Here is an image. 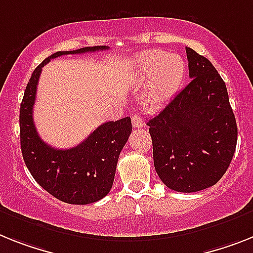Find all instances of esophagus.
I'll use <instances>...</instances> for the list:
<instances>
[{
	"instance_id": "obj_1",
	"label": "esophagus",
	"mask_w": 253,
	"mask_h": 253,
	"mask_svg": "<svg viewBox=\"0 0 253 253\" xmlns=\"http://www.w3.org/2000/svg\"><path fill=\"white\" fill-rule=\"evenodd\" d=\"M131 121H132L133 127H136V128H139V127H143L144 120L141 118V116H139V114H133L132 118H131Z\"/></svg>"
}]
</instances>
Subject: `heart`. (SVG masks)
I'll list each match as a JSON object with an SVG mask.
<instances>
[{
    "label": "heart",
    "mask_w": 253,
    "mask_h": 253,
    "mask_svg": "<svg viewBox=\"0 0 253 253\" xmlns=\"http://www.w3.org/2000/svg\"><path fill=\"white\" fill-rule=\"evenodd\" d=\"M135 82L144 84L141 100L152 110L165 107L179 91L186 74L182 56L162 50H148L135 59Z\"/></svg>",
    "instance_id": "heart-1"
}]
</instances>
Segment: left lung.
<instances>
[{"label":"left lung","instance_id":"1","mask_svg":"<svg viewBox=\"0 0 253 253\" xmlns=\"http://www.w3.org/2000/svg\"><path fill=\"white\" fill-rule=\"evenodd\" d=\"M190 84L148 122L159 179L175 192L215 185L234 156L238 128L225 82L209 59L186 47Z\"/></svg>","mask_w":253,"mask_h":253}]
</instances>
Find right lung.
I'll return each mask as SVG.
<instances>
[{"instance_id":"right-lung-1","label":"right lung","mask_w":253,"mask_h":253,"mask_svg":"<svg viewBox=\"0 0 253 253\" xmlns=\"http://www.w3.org/2000/svg\"><path fill=\"white\" fill-rule=\"evenodd\" d=\"M108 46L58 51L36 68L20 104V146L23 159L33 179L51 195L71 205H88L110 192L118 157L127 143L132 126L126 117L107 122L90 133L80 145L71 149H55L38 136L33 122V105L43 65L51 59L68 54H84L107 50Z\"/></svg>"}]
</instances>
